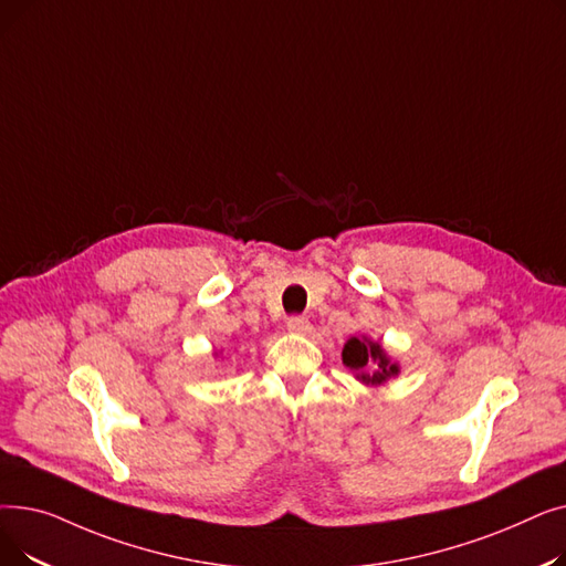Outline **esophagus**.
Masks as SVG:
<instances>
[{
	"label": "esophagus",
	"mask_w": 566,
	"mask_h": 566,
	"mask_svg": "<svg viewBox=\"0 0 566 566\" xmlns=\"http://www.w3.org/2000/svg\"><path fill=\"white\" fill-rule=\"evenodd\" d=\"M286 331L291 335H310L312 333V323L307 316H291L286 321Z\"/></svg>",
	"instance_id": "34e87169"
}]
</instances>
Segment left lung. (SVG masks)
I'll return each mask as SVG.
<instances>
[{"label":"left lung","mask_w":566,"mask_h":566,"mask_svg":"<svg viewBox=\"0 0 566 566\" xmlns=\"http://www.w3.org/2000/svg\"><path fill=\"white\" fill-rule=\"evenodd\" d=\"M342 363L367 388H378L401 374V365L385 346L367 335L350 337L342 348Z\"/></svg>","instance_id":"obj_1"}]
</instances>
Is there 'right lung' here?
I'll return each mask as SVG.
<instances>
[{"label":"right lung","instance_id":"1","mask_svg":"<svg viewBox=\"0 0 566 566\" xmlns=\"http://www.w3.org/2000/svg\"><path fill=\"white\" fill-rule=\"evenodd\" d=\"M218 355H220V353H216V358H218Z\"/></svg>","mask_w":566,"mask_h":566}]
</instances>
